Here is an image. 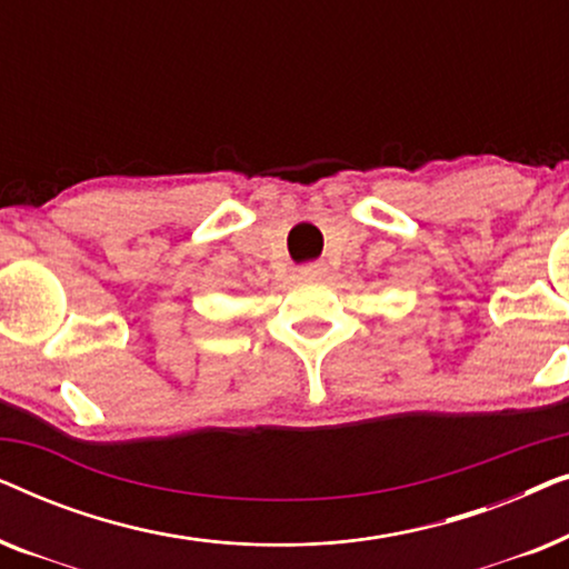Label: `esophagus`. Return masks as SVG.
I'll list each match as a JSON object with an SVG mask.
<instances>
[{
    "mask_svg": "<svg viewBox=\"0 0 569 569\" xmlns=\"http://www.w3.org/2000/svg\"><path fill=\"white\" fill-rule=\"evenodd\" d=\"M326 274H329V267H326L323 261H310V263H302V267H300L302 279H323Z\"/></svg>",
    "mask_w": 569,
    "mask_h": 569,
    "instance_id": "1",
    "label": "esophagus"
}]
</instances>
